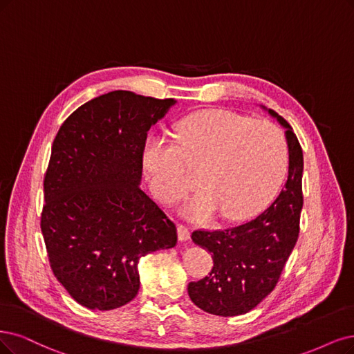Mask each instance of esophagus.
I'll use <instances>...</instances> for the list:
<instances>
[{
    "mask_svg": "<svg viewBox=\"0 0 354 354\" xmlns=\"http://www.w3.org/2000/svg\"><path fill=\"white\" fill-rule=\"evenodd\" d=\"M191 236V232L188 229V226L185 225H178V238L180 242H185L188 241Z\"/></svg>",
    "mask_w": 354,
    "mask_h": 354,
    "instance_id": "1",
    "label": "esophagus"
}]
</instances>
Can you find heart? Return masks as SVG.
I'll use <instances>...</instances> for the list:
<instances>
[{"instance_id": "b5f03b06", "label": "heart", "mask_w": 354, "mask_h": 354, "mask_svg": "<svg viewBox=\"0 0 354 354\" xmlns=\"http://www.w3.org/2000/svg\"><path fill=\"white\" fill-rule=\"evenodd\" d=\"M176 144L151 137L142 150V165L156 198L175 203L197 185L185 212L207 218L216 212L241 220L263 210L280 191L289 170V147L283 131L268 121L227 111L194 113L176 125Z\"/></svg>"}]
</instances>
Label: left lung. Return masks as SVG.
<instances>
[{
  "instance_id": "obj_1",
  "label": "left lung",
  "mask_w": 354,
  "mask_h": 354,
  "mask_svg": "<svg viewBox=\"0 0 354 354\" xmlns=\"http://www.w3.org/2000/svg\"><path fill=\"white\" fill-rule=\"evenodd\" d=\"M287 129L289 176L279 197L254 220L223 230L192 232V241L213 257L208 276L188 284L192 302L218 317H236L254 309L277 286L299 238L304 205V153L283 116L268 111Z\"/></svg>"
}]
</instances>
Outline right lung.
<instances>
[{"label":"right lung","instance_id":"right-lung-1","mask_svg":"<svg viewBox=\"0 0 354 354\" xmlns=\"http://www.w3.org/2000/svg\"><path fill=\"white\" fill-rule=\"evenodd\" d=\"M175 102L109 91L75 109L52 144L41 229L52 272L88 309L131 302L138 259L176 245L175 223L140 188L149 129Z\"/></svg>","mask_w":354,"mask_h":354}]
</instances>
